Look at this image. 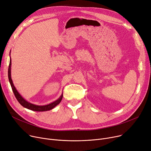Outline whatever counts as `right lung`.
Wrapping results in <instances>:
<instances>
[{
    "mask_svg": "<svg viewBox=\"0 0 151 151\" xmlns=\"http://www.w3.org/2000/svg\"><path fill=\"white\" fill-rule=\"evenodd\" d=\"M10 55V53H9ZM11 65H12V59L10 58L9 59V67H8V79H9V81L10 84H11L13 92L17 99V100L18 101V102L21 104V105H22L23 107L29 109L31 110H33V111H36V112H43V111H47V110H50L52 109H53L55 106H56L58 104H59L60 103V102L61 101V100L63 99V93H62V95H61L57 100H56L55 101L47 104V105H44V106H37V105H35L33 104L32 103H30L28 101H27L26 100L19 94V93L17 92V90H16V88H15L13 83V81L11 78Z\"/></svg>",
    "mask_w": 151,
    "mask_h": 151,
    "instance_id": "right-lung-1",
    "label": "right lung"
}]
</instances>
